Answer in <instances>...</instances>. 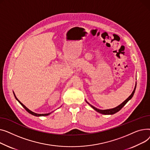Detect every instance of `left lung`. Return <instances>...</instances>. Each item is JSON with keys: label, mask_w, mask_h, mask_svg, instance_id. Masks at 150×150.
<instances>
[{"label": "left lung", "mask_w": 150, "mask_h": 150, "mask_svg": "<svg viewBox=\"0 0 150 150\" xmlns=\"http://www.w3.org/2000/svg\"><path fill=\"white\" fill-rule=\"evenodd\" d=\"M136 86H135V88H134V90H133V93H132V94L128 97V98L123 103H122L120 105H119V106H117V107H116V108H112V109H110V110H99V109H98V108H95L94 107H93V105H90L88 102H87L88 103L90 106L94 109V110H95L96 111H98V112H99V113H101V114H115V113H116L117 112H118L119 111H120L122 108H123V107H124L125 105V104L132 98H133V95H134V92H135V90H136Z\"/></svg>", "instance_id": "left-lung-1"}]
</instances>
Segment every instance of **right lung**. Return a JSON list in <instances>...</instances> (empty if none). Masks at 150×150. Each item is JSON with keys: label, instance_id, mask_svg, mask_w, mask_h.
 <instances>
[{"label": "right lung", "instance_id": "obj_1", "mask_svg": "<svg viewBox=\"0 0 150 150\" xmlns=\"http://www.w3.org/2000/svg\"><path fill=\"white\" fill-rule=\"evenodd\" d=\"M14 97L16 98V99H17V100L21 104V105L26 110V111H27L29 113H30L31 114H32V115H34V116H48V115H49V114H50L51 113H48V114H37V113H35V112H33V111H31V110H30L29 109H28L27 108H26L25 105L22 103H21L18 99H17V98H16V96H15V94H14Z\"/></svg>", "mask_w": 150, "mask_h": 150}]
</instances>
